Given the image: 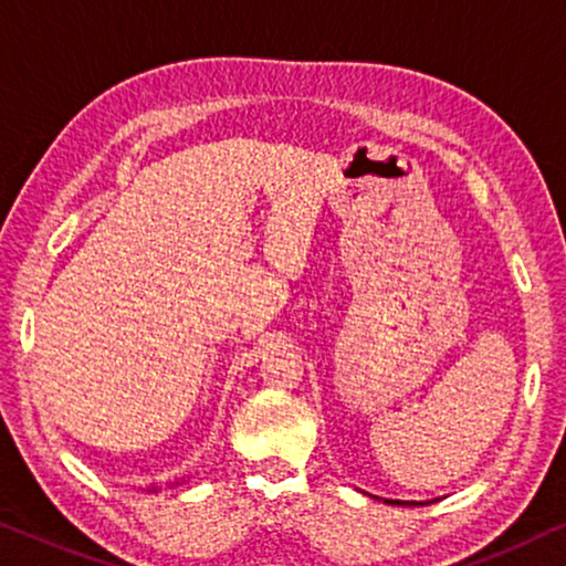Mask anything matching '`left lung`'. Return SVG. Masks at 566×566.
<instances>
[{
  "label": "left lung",
  "mask_w": 566,
  "mask_h": 566,
  "mask_svg": "<svg viewBox=\"0 0 566 566\" xmlns=\"http://www.w3.org/2000/svg\"><path fill=\"white\" fill-rule=\"evenodd\" d=\"M382 502H388V504H403V507H424V504H429V502H403V500H382Z\"/></svg>",
  "instance_id": "8db88e82"
}]
</instances>
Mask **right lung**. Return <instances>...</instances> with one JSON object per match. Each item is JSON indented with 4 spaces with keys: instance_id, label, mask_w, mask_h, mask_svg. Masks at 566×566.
I'll list each match as a JSON object with an SVG mask.
<instances>
[{
    "instance_id": "obj_1",
    "label": "right lung",
    "mask_w": 566,
    "mask_h": 566,
    "mask_svg": "<svg viewBox=\"0 0 566 566\" xmlns=\"http://www.w3.org/2000/svg\"><path fill=\"white\" fill-rule=\"evenodd\" d=\"M188 476H180V479H176V481H168V486H178V484H184ZM145 492H160V486L157 484H153V486H145Z\"/></svg>"
}]
</instances>
